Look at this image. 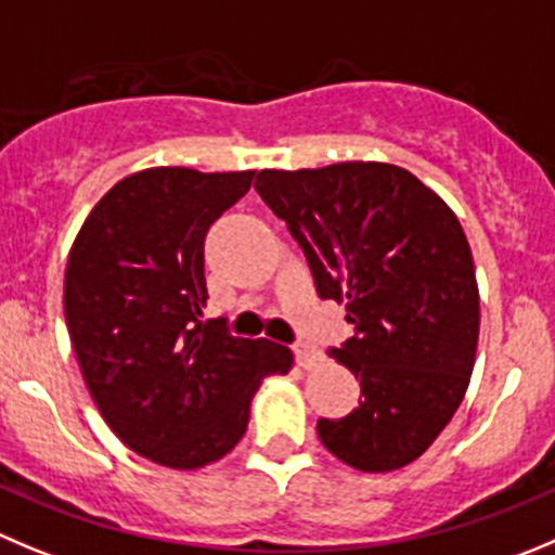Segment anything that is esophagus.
<instances>
[{
  "instance_id": "1",
  "label": "esophagus",
  "mask_w": 555,
  "mask_h": 555,
  "mask_svg": "<svg viewBox=\"0 0 555 555\" xmlns=\"http://www.w3.org/2000/svg\"><path fill=\"white\" fill-rule=\"evenodd\" d=\"M293 353H295V361H298V366H301V370H314V366L323 361V353H320L314 345H309V341H298V345L293 348Z\"/></svg>"
}]
</instances>
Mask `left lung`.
Returning a JSON list of instances; mask_svg holds the SVG:
<instances>
[{"mask_svg": "<svg viewBox=\"0 0 555 555\" xmlns=\"http://www.w3.org/2000/svg\"><path fill=\"white\" fill-rule=\"evenodd\" d=\"M257 194L287 221L320 298L356 325L331 359L361 383L345 418H320L323 447L366 474L422 457L452 422L474 372L479 287L452 207L395 164L262 169Z\"/></svg>", "mask_w": 555, "mask_h": 555, "instance_id": "1", "label": "left lung"}]
</instances>
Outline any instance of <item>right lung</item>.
<instances>
[{
  "label": "right lung",
  "instance_id": "add662e5",
  "mask_svg": "<svg viewBox=\"0 0 555 555\" xmlns=\"http://www.w3.org/2000/svg\"><path fill=\"white\" fill-rule=\"evenodd\" d=\"M254 172L155 167L112 185L67 254L65 323L92 400L142 457L196 470L235 449L262 377L293 350L243 339L207 304L205 235Z\"/></svg>",
  "mask_w": 555,
  "mask_h": 555
}]
</instances>
